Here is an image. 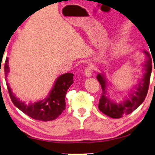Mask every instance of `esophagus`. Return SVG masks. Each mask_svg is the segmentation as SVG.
<instances>
[{
    "label": "esophagus",
    "instance_id": "1",
    "mask_svg": "<svg viewBox=\"0 0 155 155\" xmlns=\"http://www.w3.org/2000/svg\"><path fill=\"white\" fill-rule=\"evenodd\" d=\"M93 70L92 68L91 67H87L85 69V74L86 77H91L92 75Z\"/></svg>",
    "mask_w": 155,
    "mask_h": 155
}]
</instances>
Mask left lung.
<instances>
[{
  "label": "left lung",
  "mask_w": 155,
  "mask_h": 155,
  "mask_svg": "<svg viewBox=\"0 0 155 155\" xmlns=\"http://www.w3.org/2000/svg\"><path fill=\"white\" fill-rule=\"evenodd\" d=\"M144 53L147 56V60L143 65L145 72L143 74V78H141L136 85L135 91L132 92L128 99H125L121 103L114 102L109 99L108 96H107V82L105 79V76L102 74H98L96 78L101 84V89L103 91L102 95L99 99V109L104 114L112 118L123 117V116L134 112L144 101L148 92L152 68V59L150 54L147 51H144Z\"/></svg>",
  "instance_id": "obj_1"
}]
</instances>
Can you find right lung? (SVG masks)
<instances>
[{
  "mask_svg": "<svg viewBox=\"0 0 155 155\" xmlns=\"http://www.w3.org/2000/svg\"><path fill=\"white\" fill-rule=\"evenodd\" d=\"M4 72L5 78L6 80L9 72L8 58L5 59ZM73 74L69 72L60 75L56 79L48 97L35 103L26 104L20 101L13 94L7 82L6 85L13 104L19 110L35 120L45 122L50 121L57 118L65 110V96L68 88L73 83Z\"/></svg>",
  "mask_w": 155,
  "mask_h": 155,
  "instance_id": "1",
  "label": "right lung"
}]
</instances>
